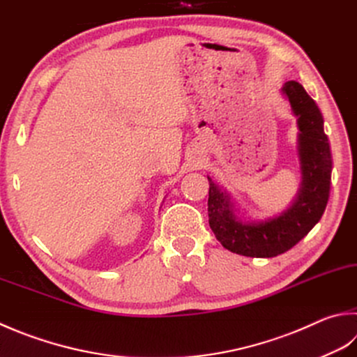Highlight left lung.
<instances>
[{
    "instance_id": "8db88e82",
    "label": "left lung",
    "mask_w": 357,
    "mask_h": 357,
    "mask_svg": "<svg viewBox=\"0 0 357 357\" xmlns=\"http://www.w3.org/2000/svg\"><path fill=\"white\" fill-rule=\"evenodd\" d=\"M298 126L301 186L294 204L280 216L259 222H242L234 214L230 196L210 181L208 216L216 239L227 250L252 258H273L287 252L312 230L324 214L331 188L333 158L324 116L314 99L295 80L283 85Z\"/></svg>"
}]
</instances>
